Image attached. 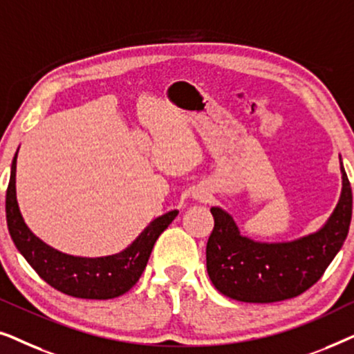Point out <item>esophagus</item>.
<instances>
[{
    "label": "esophagus",
    "instance_id": "34e87169",
    "mask_svg": "<svg viewBox=\"0 0 354 354\" xmlns=\"http://www.w3.org/2000/svg\"><path fill=\"white\" fill-rule=\"evenodd\" d=\"M207 195H209V193L205 192V190H200V192H196L195 195H193V198H195L196 201H206L207 200Z\"/></svg>",
    "mask_w": 354,
    "mask_h": 354
}]
</instances>
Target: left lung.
Wrapping results in <instances>:
<instances>
[{
    "label": "left lung",
    "mask_w": 354,
    "mask_h": 354,
    "mask_svg": "<svg viewBox=\"0 0 354 354\" xmlns=\"http://www.w3.org/2000/svg\"><path fill=\"white\" fill-rule=\"evenodd\" d=\"M342 192L321 229L293 240L258 241L243 235L232 214L211 207L214 229L206 245V268L222 295L245 303L298 297L322 277L350 230L353 195L342 156Z\"/></svg>",
    "instance_id": "8db88e82"
}]
</instances>
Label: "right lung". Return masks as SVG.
Masks as SVG:
<instances>
[{"mask_svg": "<svg viewBox=\"0 0 354 354\" xmlns=\"http://www.w3.org/2000/svg\"><path fill=\"white\" fill-rule=\"evenodd\" d=\"M17 153L19 148L12 158L6 192V222L19 253L46 283L71 297L111 299L127 293L147 268L158 236L176 219L178 211L174 209L156 217L127 248L115 254L86 258L62 253L38 239L24 221L16 195Z\"/></svg>", "mask_w": 354, "mask_h": 354, "instance_id": "add662e5", "label": "right lung"}]
</instances>
